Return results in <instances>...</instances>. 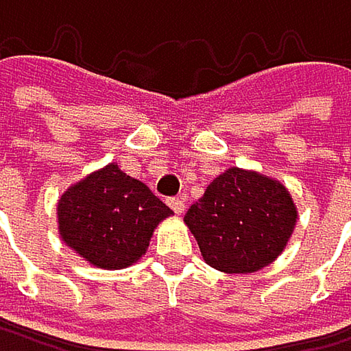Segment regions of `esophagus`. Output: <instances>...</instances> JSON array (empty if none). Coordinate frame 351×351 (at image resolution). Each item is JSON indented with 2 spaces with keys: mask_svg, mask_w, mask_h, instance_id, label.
I'll return each mask as SVG.
<instances>
[{
  "mask_svg": "<svg viewBox=\"0 0 351 351\" xmlns=\"http://www.w3.org/2000/svg\"><path fill=\"white\" fill-rule=\"evenodd\" d=\"M167 205L173 209V213H176V215H182V213H184V209H186V201H184L182 197H173V199H169V201H167Z\"/></svg>",
  "mask_w": 351,
  "mask_h": 351,
  "instance_id": "34e87169",
  "label": "esophagus"
}]
</instances>
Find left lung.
<instances>
[{
	"label": "left lung",
	"mask_w": 351,
	"mask_h": 351,
	"mask_svg": "<svg viewBox=\"0 0 351 351\" xmlns=\"http://www.w3.org/2000/svg\"><path fill=\"white\" fill-rule=\"evenodd\" d=\"M184 221L211 268L247 274L266 268L285 251L297 207L278 180L230 167L207 186Z\"/></svg>",
	"instance_id": "1"
}]
</instances>
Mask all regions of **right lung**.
Here are the masks:
<instances>
[{
  "label": "right lung",
  "instance_id": "add662e5",
  "mask_svg": "<svg viewBox=\"0 0 351 351\" xmlns=\"http://www.w3.org/2000/svg\"><path fill=\"white\" fill-rule=\"evenodd\" d=\"M56 211L66 247L104 270L136 264L146 253L154 228L173 213L146 184L114 163L69 186Z\"/></svg>",
  "mask_w": 351,
  "mask_h": 351
}]
</instances>
